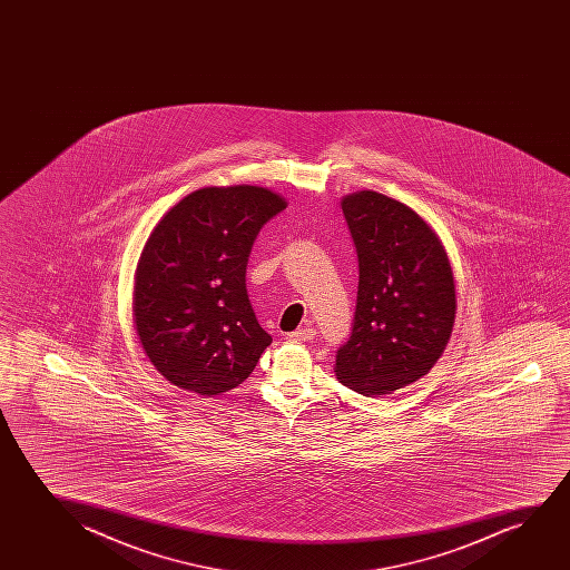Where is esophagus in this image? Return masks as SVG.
Masks as SVG:
<instances>
[{"mask_svg":"<svg viewBox=\"0 0 570 570\" xmlns=\"http://www.w3.org/2000/svg\"><path fill=\"white\" fill-rule=\"evenodd\" d=\"M315 335H317V333H315V328H297L294 333H289L288 341H294V343H312Z\"/></svg>","mask_w":570,"mask_h":570,"instance_id":"obj_1","label":"esophagus"}]
</instances>
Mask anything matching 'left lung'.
Returning a JSON list of instances; mask_svg holds the SVG:
<instances>
[{"label": "left lung", "instance_id": "obj_1", "mask_svg": "<svg viewBox=\"0 0 570 570\" xmlns=\"http://www.w3.org/2000/svg\"><path fill=\"white\" fill-rule=\"evenodd\" d=\"M341 204L358 255V296L335 374L362 395H390L429 374L452 336V265L436 232L406 204L375 190Z\"/></svg>", "mask_w": 570, "mask_h": 570}]
</instances>
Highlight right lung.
<instances>
[{"label":"right lung","instance_id":"add662e5","mask_svg":"<svg viewBox=\"0 0 570 570\" xmlns=\"http://www.w3.org/2000/svg\"><path fill=\"white\" fill-rule=\"evenodd\" d=\"M288 203L250 185L185 196L154 227L134 276V328L157 372L203 397L249 377L273 336L245 288L250 247Z\"/></svg>","mask_w":570,"mask_h":570}]
</instances>
